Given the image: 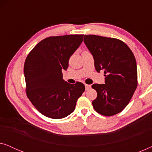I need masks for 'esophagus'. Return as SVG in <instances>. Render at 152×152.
<instances>
[{
  "label": "esophagus",
  "mask_w": 152,
  "mask_h": 152,
  "mask_svg": "<svg viewBox=\"0 0 152 152\" xmlns=\"http://www.w3.org/2000/svg\"><path fill=\"white\" fill-rule=\"evenodd\" d=\"M91 85L85 84V88H86V90H88L89 88H91Z\"/></svg>",
  "instance_id": "1"
}]
</instances>
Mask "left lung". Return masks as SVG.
Returning a JSON list of instances; mask_svg holds the SVG:
<instances>
[{
	"label": "left lung",
	"instance_id": "obj_1",
	"mask_svg": "<svg viewBox=\"0 0 152 152\" xmlns=\"http://www.w3.org/2000/svg\"><path fill=\"white\" fill-rule=\"evenodd\" d=\"M84 41L93 56L95 70L105 74V84L92 85L97 93L93 107L102 115H115L127 106L138 86L134 54L118 39L84 35Z\"/></svg>",
	"mask_w": 152,
	"mask_h": 152
}]
</instances>
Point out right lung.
Returning a JSON list of instances; mask_svg holds the SVG:
<instances>
[{
    "label": "right lung",
    "mask_w": 152,
    "mask_h": 152,
    "mask_svg": "<svg viewBox=\"0 0 152 152\" xmlns=\"http://www.w3.org/2000/svg\"><path fill=\"white\" fill-rule=\"evenodd\" d=\"M83 34L50 37L41 41L27 57L24 64L26 94L43 115L61 119L75 109L85 91L81 82L70 84L63 80L70 57L83 41Z\"/></svg>",
    "instance_id": "obj_1"
}]
</instances>
